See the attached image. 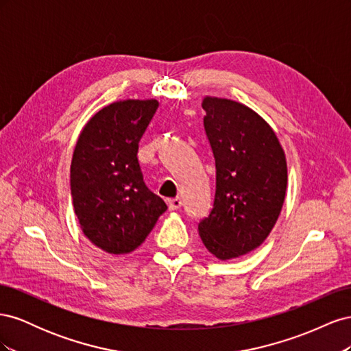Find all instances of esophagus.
I'll return each mask as SVG.
<instances>
[{
  "label": "esophagus",
  "mask_w": 351,
  "mask_h": 351,
  "mask_svg": "<svg viewBox=\"0 0 351 351\" xmlns=\"http://www.w3.org/2000/svg\"><path fill=\"white\" fill-rule=\"evenodd\" d=\"M167 204H168V209L169 210H177V209L182 208L183 202H182V199H180V197H174V199H168Z\"/></svg>",
  "instance_id": "1"
}]
</instances>
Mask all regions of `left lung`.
Instances as JSON below:
<instances>
[{
    "label": "left lung",
    "mask_w": 351,
    "mask_h": 351,
    "mask_svg": "<svg viewBox=\"0 0 351 351\" xmlns=\"http://www.w3.org/2000/svg\"><path fill=\"white\" fill-rule=\"evenodd\" d=\"M202 108L217 189L214 208L199 222V236L215 258L228 261L269 236L285 199L287 161L272 127L246 105L205 97Z\"/></svg>",
    "instance_id": "obj_1"
}]
</instances>
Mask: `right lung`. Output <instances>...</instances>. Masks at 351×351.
<instances>
[{"label": "right lung", "mask_w": 351, "mask_h": 351, "mask_svg": "<svg viewBox=\"0 0 351 351\" xmlns=\"http://www.w3.org/2000/svg\"><path fill=\"white\" fill-rule=\"evenodd\" d=\"M156 99L112 102L83 127L70 168L73 206L83 234L111 254L136 250L167 210L143 182L139 142Z\"/></svg>", "instance_id": "add662e5"}]
</instances>
